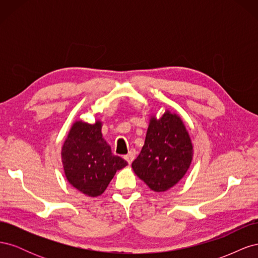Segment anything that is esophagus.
I'll list each match as a JSON object with an SVG mask.
<instances>
[{
    "label": "esophagus",
    "mask_w": 258,
    "mask_h": 258,
    "mask_svg": "<svg viewBox=\"0 0 258 258\" xmlns=\"http://www.w3.org/2000/svg\"><path fill=\"white\" fill-rule=\"evenodd\" d=\"M136 155H137L136 150H131L126 156H124V159L128 161V163H131L132 161H134V159L136 158Z\"/></svg>",
    "instance_id": "34e87169"
}]
</instances>
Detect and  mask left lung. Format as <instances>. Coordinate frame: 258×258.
Masks as SVG:
<instances>
[{"instance_id": "8db88e82", "label": "left lung", "mask_w": 258, "mask_h": 258, "mask_svg": "<svg viewBox=\"0 0 258 258\" xmlns=\"http://www.w3.org/2000/svg\"><path fill=\"white\" fill-rule=\"evenodd\" d=\"M192 145L183 121L166 112L151 119L142 151L132 162L135 173L154 191H166L188 170Z\"/></svg>"}]
</instances>
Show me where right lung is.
<instances>
[{"mask_svg": "<svg viewBox=\"0 0 258 258\" xmlns=\"http://www.w3.org/2000/svg\"><path fill=\"white\" fill-rule=\"evenodd\" d=\"M66 176L76 189L90 197L100 196L116 171L128 163L113 155L101 134V122L76 121L62 147Z\"/></svg>", "mask_w": 258, "mask_h": 258, "instance_id": "right-lung-1", "label": "right lung"}]
</instances>
